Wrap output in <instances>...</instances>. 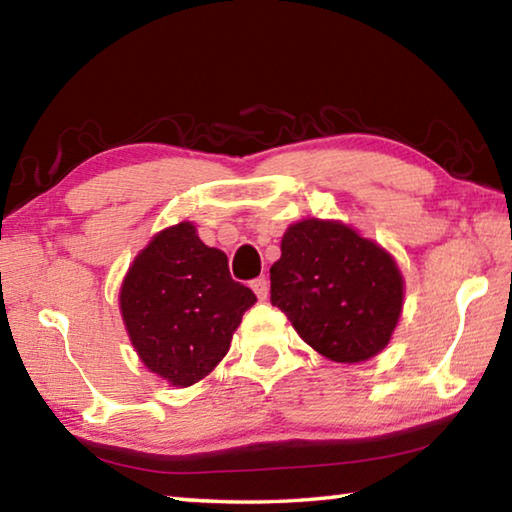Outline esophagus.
<instances>
[{"mask_svg": "<svg viewBox=\"0 0 512 512\" xmlns=\"http://www.w3.org/2000/svg\"><path fill=\"white\" fill-rule=\"evenodd\" d=\"M250 287H253V291L257 293L259 300H266L268 298V291H271V284H268L266 277H257V280H253V284H250Z\"/></svg>", "mask_w": 512, "mask_h": 512, "instance_id": "obj_1", "label": "esophagus"}]
</instances>
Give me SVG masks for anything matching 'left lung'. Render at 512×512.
I'll use <instances>...</instances> for the list:
<instances>
[{"label":"left lung","instance_id":"obj_1","mask_svg":"<svg viewBox=\"0 0 512 512\" xmlns=\"http://www.w3.org/2000/svg\"><path fill=\"white\" fill-rule=\"evenodd\" d=\"M271 266V302L318 354L361 363L379 354L404 307V277L377 241L332 219H302Z\"/></svg>","mask_w":512,"mask_h":512}]
</instances>
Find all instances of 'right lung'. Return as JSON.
<instances>
[{
    "mask_svg": "<svg viewBox=\"0 0 512 512\" xmlns=\"http://www.w3.org/2000/svg\"><path fill=\"white\" fill-rule=\"evenodd\" d=\"M255 293L235 282L223 250L192 221L160 230L128 266L119 311L137 357L176 388L205 379L228 354Z\"/></svg>",
    "mask_w": 512,
    "mask_h": 512,
    "instance_id": "right-lung-1",
    "label": "right lung"
}]
</instances>
